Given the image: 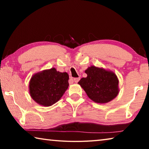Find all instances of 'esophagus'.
Returning <instances> with one entry per match:
<instances>
[{
    "instance_id": "1",
    "label": "esophagus",
    "mask_w": 149,
    "mask_h": 149,
    "mask_svg": "<svg viewBox=\"0 0 149 149\" xmlns=\"http://www.w3.org/2000/svg\"><path fill=\"white\" fill-rule=\"evenodd\" d=\"M80 80V77H76V78H74V82L75 83H77Z\"/></svg>"
}]
</instances>
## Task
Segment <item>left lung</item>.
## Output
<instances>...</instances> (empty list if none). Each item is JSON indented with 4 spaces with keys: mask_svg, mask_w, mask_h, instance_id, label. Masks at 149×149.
I'll use <instances>...</instances> for the list:
<instances>
[{
    "mask_svg": "<svg viewBox=\"0 0 149 149\" xmlns=\"http://www.w3.org/2000/svg\"><path fill=\"white\" fill-rule=\"evenodd\" d=\"M87 76L78 82L90 99L104 104L111 101L119 93V80L114 72L91 65L85 70Z\"/></svg>",
    "mask_w": 149,
    "mask_h": 149,
    "instance_id": "8db88e82",
    "label": "left lung"
}]
</instances>
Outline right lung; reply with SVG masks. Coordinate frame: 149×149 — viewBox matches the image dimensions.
I'll return each instance as SVG.
<instances>
[{
  "label": "right lung",
  "mask_w": 149,
  "mask_h": 149,
  "mask_svg": "<svg viewBox=\"0 0 149 149\" xmlns=\"http://www.w3.org/2000/svg\"><path fill=\"white\" fill-rule=\"evenodd\" d=\"M69 75L56 68L35 74L29 81V92L33 100L43 107H50L61 99L69 86Z\"/></svg>",
  "instance_id": "1"
}]
</instances>
